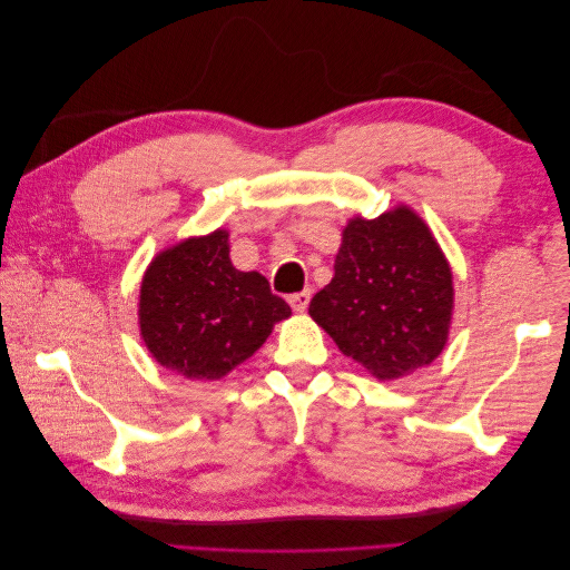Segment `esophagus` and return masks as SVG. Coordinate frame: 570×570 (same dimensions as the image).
Returning <instances> with one entry per match:
<instances>
[{
	"mask_svg": "<svg viewBox=\"0 0 570 570\" xmlns=\"http://www.w3.org/2000/svg\"><path fill=\"white\" fill-rule=\"evenodd\" d=\"M289 306H292V312H297V314H302V312H306V306H308V302H312V292L308 289H304V292H295V295H289Z\"/></svg>",
	"mask_w": 570,
	"mask_h": 570,
	"instance_id": "obj_1",
	"label": "esophagus"
}]
</instances>
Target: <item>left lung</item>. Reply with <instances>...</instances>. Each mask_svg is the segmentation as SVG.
<instances>
[{
  "label": "left lung",
  "instance_id": "1",
  "mask_svg": "<svg viewBox=\"0 0 570 570\" xmlns=\"http://www.w3.org/2000/svg\"><path fill=\"white\" fill-rule=\"evenodd\" d=\"M452 306L450 264L425 223L400 206L350 220L333 281L316 292L308 314L342 354L392 381L440 356Z\"/></svg>",
  "mask_w": 570,
  "mask_h": 570
}]
</instances>
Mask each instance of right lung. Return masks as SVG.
I'll list each match as a JSON object with an SVG mask.
<instances>
[{"label": "right lung", "instance_id": "1", "mask_svg": "<svg viewBox=\"0 0 570 570\" xmlns=\"http://www.w3.org/2000/svg\"><path fill=\"white\" fill-rule=\"evenodd\" d=\"M228 233L161 252L140 289V333L151 356L193 381H216L249 358L292 312L256 271H237Z\"/></svg>", "mask_w": 570, "mask_h": 570}]
</instances>
